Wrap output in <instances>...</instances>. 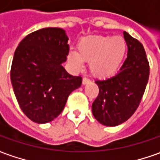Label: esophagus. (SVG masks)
Wrapping results in <instances>:
<instances>
[{"label":"esophagus","mask_w":160,"mask_h":160,"mask_svg":"<svg viewBox=\"0 0 160 160\" xmlns=\"http://www.w3.org/2000/svg\"><path fill=\"white\" fill-rule=\"evenodd\" d=\"M89 81H90V80H88V78H86V77H84V78L82 79V83H83L84 85H85V84H87V83H88Z\"/></svg>","instance_id":"1"}]
</instances>
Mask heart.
<instances>
[{
  "instance_id": "heart-1",
  "label": "heart",
  "mask_w": 160,
  "mask_h": 160,
  "mask_svg": "<svg viewBox=\"0 0 160 160\" xmlns=\"http://www.w3.org/2000/svg\"><path fill=\"white\" fill-rule=\"evenodd\" d=\"M126 47V42L122 37H88L79 43L78 52L69 53L68 59L77 69L82 67V61L89 62V71L94 77L106 79L119 69Z\"/></svg>"
}]
</instances>
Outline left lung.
<instances>
[{
	"label": "left lung",
	"mask_w": 160,
	"mask_h": 160,
	"mask_svg": "<svg viewBox=\"0 0 160 160\" xmlns=\"http://www.w3.org/2000/svg\"><path fill=\"white\" fill-rule=\"evenodd\" d=\"M127 58L119 72L108 79L96 80L99 93L92 104L94 117L107 126L127 121L138 108L147 86L149 64L143 45L123 31Z\"/></svg>",
	"instance_id": "8db88e82"
}]
</instances>
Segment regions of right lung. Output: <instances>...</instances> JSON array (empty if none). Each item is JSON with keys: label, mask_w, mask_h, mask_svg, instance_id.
<instances>
[{"label": "right lung", "mask_w": 160, "mask_h": 160, "mask_svg": "<svg viewBox=\"0 0 160 160\" xmlns=\"http://www.w3.org/2000/svg\"><path fill=\"white\" fill-rule=\"evenodd\" d=\"M68 37L59 28H45L25 38L14 52L11 80L21 110L31 121L46 123L62 112L69 95L82 78L62 65L69 53Z\"/></svg>", "instance_id": "obj_1"}]
</instances>
